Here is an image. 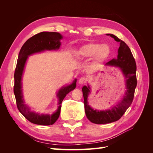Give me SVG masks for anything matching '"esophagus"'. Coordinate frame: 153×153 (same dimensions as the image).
Wrapping results in <instances>:
<instances>
[{"mask_svg": "<svg viewBox=\"0 0 153 153\" xmlns=\"http://www.w3.org/2000/svg\"><path fill=\"white\" fill-rule=\"evenodd\" d=\"M86 82H87V79L85 78V77H81V78L79 79V83L81 84V85H82V84L85 83Z\"/></svg>", "mask_w": 153, "mask_h": 153, "instance_id": "obj_1", "label": "esophagus"}]
</instances>
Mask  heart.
I'll use <instances>...</instances> for the list:
<instances>
[{
  "label": "heart",
  "instance_id": "obj_1",
  "mask_svg": "<svg viewBox=\"0 0 153 153\" xmlns=\"http://www.w3.org/2000/svg\"><path fill=\"white\" fill-rule=\"evenodd\" d=\"M111 54L109 45L97 43H89L83 45L76 52V56L80 59L93 58L94 64H99L105 62Z\"/></svg>",
  "mask_w": 153,
  "mask_h": 153
}]
</instances>
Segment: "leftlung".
Here are the masks:
<instances>
[{
    "instance_id": "1",
    "label": "left lung",
    "mask_w": 153,
    "mask_h": 153,
    "mask_svg": "<svg viewBox=\"0 0 153 153\" xmlns=\"http://www.w3.org/2000/svg\"><path fill=\"white\" fill-rule=\"evenodd\" d=\"M114 39V40L120 43L118 51V56L116 58L109 61L106 66H113L119 67L121 69L124 78L126 79V91L123 99L116 105L111 109L106 110H93L89 105L87 102L89 93H90L89 86H83L82 88L84 98V106L87 118L92 123L97 124H104L116 122L121 118L123 114L131 105L134 100L135 87L137 86V77H136V63L135 58L131 52L130 48L125 42L120 39L118 37L112 34H107Z\"/></svg>"
}]
</instances>
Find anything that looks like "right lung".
<instances>
[{
    "instance_id": "add662e5",
    "label": "right lung",
    "mask_w": 153,
    "mask_h": 153,
    "mask_svg": "<svg viewBox=\"0 0 153 153\" xmlns=\"http://www.w3.org/2000/svg\"><path fill=\"white\" fill-rule=\"evenodd\" d=\"M62 36L58 32L43 31L33 35L29 39L21 48L18 55L17 64L14 72V93L16 100L18 109L25 118L35 124L41 126H50L58 120L60 114L61 104L64 97L68 93L74 90L76 87L77 80L75 79L71 85L63 87L58 91L57 97L58 98V108L52 115L40 114L39 113L32 112L30 107L24 103L23 99L22 89V78L24 72L25 62L30 55L40 53L45 50H58L60 47V40Z\"/></svg>"
}]
</instances>
